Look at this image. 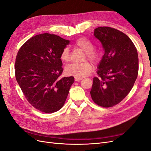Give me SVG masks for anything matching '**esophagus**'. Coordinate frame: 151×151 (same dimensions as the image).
Here are the masks:
<instances>
[{"label": "esophagus", "instance_id": "esophagus-1", "mask_svg": "<svg viewBox=\"0 0 151 151\" xmlns=\"http://www.w3.org/2000/svg\"><path fill=\"white\" fill-rule=\"evenodd\" d=\"M75 81H79L83 79V78H79V77H75Z\"/></svg>", "mask_w": 151, "mask_h": 151}]
</instances>
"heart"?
<instances>
[{"mask_svg": "<svg viewBox=\"0 0 151 151\" xmlns=\"http://www.w3.org/2000/svg\"><path fill=\"white\" fill-rule=\"evenodd\" d=\"M75 47L86 52L87 58L93 63H96L99 60V54L94 50V45L91 41L85 37H81L76 40ZM60 59L64 62L70 60V51L68 47L63 48L60 55ZM65 73L68 76L76 77H84L89 76L93 70V65L89 62L81 63H72L65 67Z\"/></svg>", "mask_w": 151, "mask_h": 151, "instance_id": "1", "label": "heart"}]
</instances>
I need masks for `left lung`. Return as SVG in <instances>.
Instances as JSON below:
<instances>
[{"instance_id":"obj_1","label":"left lung","mask_w":151,"mask_h":151,"mask_svg":"<svg viewBox=\"0 0 151 151\" xmlns=\"http://www.w3.org/2000/svg\"><path fill=\"white\" fill-rule=\"evenodd\" d=\"M104 54L98 66L90 94L98 106L108 108L121 102L130 93L138 76L137 50L130 38L110 27H98L94 31Z\"/></svg>"}]
</instances>
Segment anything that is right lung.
<instances>
[{
    "label": "right lung",
    "mask_w": 151,
    "mask_h": 151,
    "mask_svg": "<svg viewBox=\"0 0 151 151\" xmlns=\"http://www.w3.org/2000/svg\"><path fill=\"white\" fill-rule=\"evenodd\" d=\"M70 41L49 33L29 39L17 52L15 76L26 99L35 108L52 113L64 105L74 77L61 78L60 55Z\"/></svg>",
    "instance_id": "add662e5"
}]
</instances>
